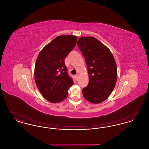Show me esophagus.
<instances>
[{
  "label": "esophagus",
  "mask_w": 149,
  "mask_h": 149,
  "mask_svg": "<svg viewBox=\"0 0 149 149\" xmlns=\"http://www.w3.org/2000/svg\"><path fill=\"white\" fill-rule=\"evenodd\" d=\"M75 80H78V79H79V75L77 74L75 75Z\"/></svg>",
  "instance_id": "34e87169"
}]
</instances>
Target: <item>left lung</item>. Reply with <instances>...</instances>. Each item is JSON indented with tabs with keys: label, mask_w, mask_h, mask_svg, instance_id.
Instances as JSON below:
<instances>
[{
	"label": "left lung",
	"mask_w": 149,
	"mask_h": 149,
	"mask_svg": "<svg viewBox=\"0 0 149 149\" xmlns=\"http://www.w3.org/2000/svg\"><path fill=\"white\" fill-rule=\"evenodd\" d=\"M78 46L85 58L89 74V83L83 89V96L98 104L108 98L116 84L115 60L109 49L94 37H80Z\"/></svg>",
	"instance_id": "left-lung-1"
}]
</instances>
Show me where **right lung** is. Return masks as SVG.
<instances>
[{
	"instance_id": "add662e5",
	"label": "right lung",
	"mask_w": 149,
	"mask_h": 149,
	"mask_svg": "<svg viewBox=\"0 0 149 149\" xmlns=\"http://www.w3.org/2000/svg\"><path fill=\"white\" fill-rule=\"evenodd\" d=\"M75 36H57L45 46L36 62L35 80L43 97L51 103H58L68 95L73 84L64 60L75 46Z\"/></svg>"
}]
</instances>
